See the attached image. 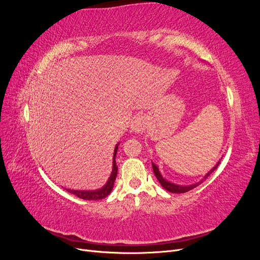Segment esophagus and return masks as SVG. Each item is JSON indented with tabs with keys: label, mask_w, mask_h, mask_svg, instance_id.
Masks as SVG:
<instances>
[{
	"label": "esophagus",
	"mask_w": 260,
	"mask_h": 260,
	"mask_svg": "<svg viewBox=\"0 0 260 260\" xmlns=\"http://www.w3.org/2000/svg\"><path fill=\"white\" fill-rule=\"evenodd\" d=\"M147 127V119L145 116H138L131 123V132L142 133Z\"/></svg>",
	"instance_id": "esophagus-1"
}]
</instances>
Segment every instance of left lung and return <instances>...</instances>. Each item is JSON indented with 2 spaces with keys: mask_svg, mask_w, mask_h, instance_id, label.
Here are the masks:
<instances>
[{
  "mask_svg": "<svg viewBox=\"0 0 260 260\" xmlns=\"http://www.w3.org/2000/svg\"><path fill=\"white\" fill-rule=\"evenodd\" d=\"M219 164H220V161H218V164L216 165V166H215L214 168H212V169L208 172V174H206V176L204 177L203 180H205V179L211 174V172L214 171V170L219 166ZM152 165H153V170H154L155 177L157 178V180L159 181V183L161 184V186L165 188V190H167L168 192H171V193H185V192H187V191L192 190V188L196 187L198 185H200V184L203 182V180H201L200 182L195 183V184H192V185H179V184L171 183V182H169V181H167L166 179L162 178V176L160 175V172H159L158 168H157V166H156V165H155L154 162H152Z\"/></svg>",
  "mask_w": 260,
  "mask_h": 260,
  "instance_id": "1",
  "label": "left lung"
}]
</instances>
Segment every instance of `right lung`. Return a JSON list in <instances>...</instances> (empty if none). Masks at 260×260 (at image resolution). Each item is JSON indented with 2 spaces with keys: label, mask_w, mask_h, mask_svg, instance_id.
I'll return each mask as SVG.
<instances>
[{
  "label": "right lung",
  "mask_w": 260,
  "mask_h": 260,
  "mask_svg": "<svg viewBox=\"0 0 260 260\" xmlns=\"http://www.w3.org/2000/svg\"><path fill=\"white\" fill-rule=\"evenodd\" d=\"M119 144V143H118ZM118 144L115 147V151H114V160H113V171H112V175L109 177L107 183L102 187L99 188V190L95 191H76V190H69L67 188V192L75 194L78 198H80L82 200L85 201H98V200H102V199H105L107 195L111 194L113 187H114V183H115V180L117 177V171H118V167L116 165V154H117V149H118Z\"/></svg>",
  "instance_id": "obj_1"
}]
</instances>
